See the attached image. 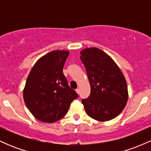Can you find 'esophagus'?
I'll return each mask as SVG.
<instances>
[{"label": "esophagus", "mask_w": 151, "mask_h": 151, "mask_svg": "<svg viewBox=\"0 0 151 151\" xmlns=\"http://www.w3.org/2000/svg\"><path fill=\"white\" fill-rule=\"evenodd\" d=\"M76 92H77V93H78V94H79V89H76Z\"/></svg>", "instance_id": "esophagus-1"}]
</instances>
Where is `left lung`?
<instances>
[{
	"label": "left lung",
	"mask_w": 151,
	"mask_h": 151,
	"mask_svg": "<svg viewBox=\"0 0 151 151\" xmlns=\"http://www.w3.org/2000/svg\"><path fill=\"white\" fill-rule=\"evenodd\" d=\"M80 54L91 86L89 97L81 100L86 114L99 121L111 120L127 103L125 77L112 58L100 49L86 48Z\"/></svg>",
	"instance_id": "left-lung-1"
}]
</instances>
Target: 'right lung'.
I'll use <instances>...</instances> for the list:
<instances>
[{"label":"right lung","instance_id":"add662e5","mask_svg":"<svg viewBox=\"0 0 151 151\" xmlns=\"http://www.w3.org/2000/svg\"><path fill=\"white\" fill-rule=\"evenodd\" d=\"M67 50H54L36 62L26 80L23 99L35 118L53 123L63 118L72 101L78 97L68 85L63 67Z\"/></svg>","mask_w":151,"mask_h":151}]
</instances>
